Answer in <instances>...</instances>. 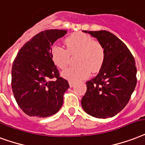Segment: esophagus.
Listing matches in <instances>:
<instances>
[{"instance_id":"1","label":"esophagus","mask_w":145,"mask_h":145,"mask_svg":"<svg viewBox=\"0 0 145 145\" xmlns=\"http://www.w3.org/2000/svg\"><path fill=\"white\" fill-rule=\"evenodd\" d=\"M75 85V83L74 82H72V81H69V86L70 87H73Z\"/></svg>"}]
</instances>
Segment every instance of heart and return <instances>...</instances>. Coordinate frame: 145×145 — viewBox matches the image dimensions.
I'll return each mask as SVG.
<instances>
[{"label":"heart","mask_w":145,"mask_h":145,"mask_svg":"<svg viewBox=\"0 0 145 145\" xmlns=\"http://www.w3.org/2000/svg\"><path fill=\"white\" fill-rule=\"evenodd\" d=\"M67 49L55 44L51 49L53 62L59 68H65L71 55L79 54L78 67H70L61 73L62 77L72 82L84 80L93 72H97L102 68L105 60V50L99 42L94 41L91 36L82 33L73 34L65 39Z\"/></svg>","instance_id":"b5f03b06"}]
</instances>
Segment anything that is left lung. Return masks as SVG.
I'll return each mask as SVG.
<instances>
[{
	"label": "left lung",
	"instance_id": "left-lung-1",
	"mask_svg": "<svg viewBox=\"0 0 145 145\" xmlns=\"http://www.w3.org/2000/svg\"><path fill=\"white\" fill-rule=\"evenodd\" d=\"M104 48L105 60L99 74L88 80L81 106L87 114L111 118L124 109L136 86L137 69L131 52L122 41L106 30L84 31Z\"/></svg>",
	"mask_w": 145,
	"mask_h": 145
}]
</instances>
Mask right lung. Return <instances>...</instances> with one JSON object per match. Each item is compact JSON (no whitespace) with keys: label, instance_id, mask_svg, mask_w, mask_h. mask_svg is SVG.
<instances>
[{"label":"right lung","instance_id":"right-lung-1","mask_svg":"<svg viewBox=\"0 0 145 145\" xmlns=\"http://www.w3.org/2000/svg\"><path fill=\"white\" fill-rule=\"evenodd\" d=\"M66 33L65 29H48L36 34L24 44L14 59L12 90L20 108L29 116H50L62 106L69 84L60 77L51 49L55 41Z\"/></svg>","mask_w":145,"mask_h":145}]
</instances>
